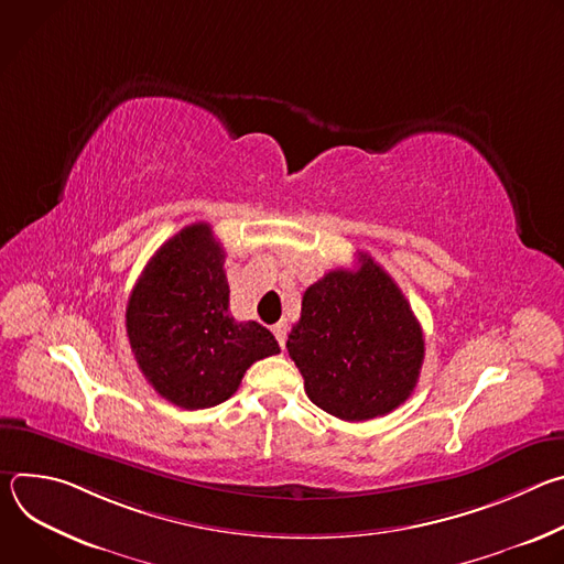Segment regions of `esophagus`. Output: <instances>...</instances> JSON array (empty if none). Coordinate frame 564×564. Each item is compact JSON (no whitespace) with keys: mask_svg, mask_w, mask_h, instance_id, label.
<instances>
[{"mask_svg":"<svg viewBox=\"0 0 564 564\" xmlns=\"http://www.w3.org/2000/svg\"><path fill=\"white\" fill-rule=\"evenodd\" d=\"M272 333H274V337H276L279 346H281V348H285V339H288V326H285V324H276V326L272 328Z\"/></svg>","mask_w":564,"mask_h":564,"instance_id":"34e87169","label":"esophagus"}]
</instances>
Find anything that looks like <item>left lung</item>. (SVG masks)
<instances>
[{
    "label": "left lung",
    "instance_id": "obj_1",
    "mask_svg": "<svg viewBox=\"0 0 564 564\" xmlns=\"http://www.w3.org/2000/svg\"><path fill=\"white\" fill-rule=\"evenodd\" d=\"M312 404L366 422L404 404L424 364V333L388 272L359 252L357 270L312 283L288 337Z\"/></svg>",
    "mask_w": 564,
    "mask_h": 564
}]
</instances>
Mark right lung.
Here are the masks:
<instances>
[{
    "mask_svg": "<svg viewBox=\"0 0 564 564\" xmlns=\"http://www.w3.org/2000/svg\"><path fill=\"white\" fill-rule=\"evenodd\" d=\"M225 250L207 223L160 248L127 303V337L144 379L172 404L198 411L229 399L246 370L279 355L274 335L229 314Z\"/></svg>",
    "mask_w": 564,
    "mask_h": 564,
    "instance_id": "1",
    "label": "right lung"
}]
</instances>
